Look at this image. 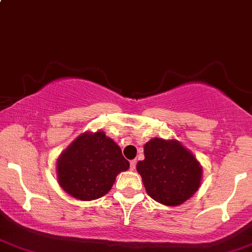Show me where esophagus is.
<instances>
[{
  "label": "esophagus",
  "mask_w": 252,
  "mask_h": 252,
  "mask_svg": "<svg viewBox=\"0 0 252 252\" xmlns=\"http://www.w3.org/2000/svg\"><path fill=\"white\" fill-rule=\"evenodd\" d=\"M136 165H137L136 160H131V161H129V170L133 171L134 168H136Z\"/></svg>",
  "instance_id": "1"
}]
</instances>
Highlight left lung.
I'll return each mask as SVG.
<instances>
[{"instance_id":"obj_1","label":"left lung","mask_w":252,"mask_h":252,"mask_svg":"<svg viewBox=\"0 0 252 252\" xmlns=\"http://www.w3.org/2000/svg\"><path fill=\"white\" fill-rule=\"evenodd\" d=\"M144 157L137 171L148 195L155 201L176 206L198 190L201 166L180 142L152 139L144 145Z\"/></svg>"}]
</instances>
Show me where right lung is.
<instances>
[{"label":"right lung","mask_w":252,"mask_h":252,"mask_svg":"<svg viewBox=\"0 0 252 252\" xmlns=\"http://www.w3.org/2000/svg\"><path fill=\"white\" fill-rule=\"evenodd\" d=\"M129 167L120 147L104 132L84 133L62 153L57 173L62 188L80 200L105 195L119 172Z\"/></svg>","instance_id":"1"}]
</instances>
